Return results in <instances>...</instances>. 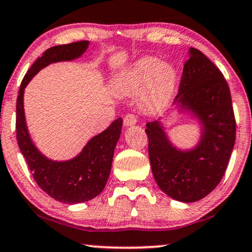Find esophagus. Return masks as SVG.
<instances>
[{
    "label": "esophagus",
    "instance_id": "esophagus-1",
    "mask_svg": "<svg viewBox=\"0 0 252 252\" xmlns=\"http://www.w3.org/2000/svg\"><path fill=\"white\" fill-rule=\"evenodd\" d=\"M137 122V117L134 114H127L124 117V125L125 126H134Z\"/></svg>",
    "mask_w": 252,
    "mask_h": 252
}]
</instances>
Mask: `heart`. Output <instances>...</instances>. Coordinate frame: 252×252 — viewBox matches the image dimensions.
Instances as JSON below:
<instances>
[{
    "instance_id": "1",
    "label": "heart",
    "mask_w": 252,
    "mask_h": 252,
    "mask_svg": "<svg viewBox=\"0 0 252 252\" xmlns=\"http://www.w3.org/2000/svg\"><path fill=\"white\" fill-rule=\"evenodd\" d=\"M177 83V70L173 64L156 57H144L130 65L116 81V89L123 93L142 92V105L155 111L170 100Z\"/></svg>"
}]
</instances>
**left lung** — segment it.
Here are the masks:
<instances>
[{
	"label": "left lung",
	"instance_id": "1",
	"mask_svg": "<svg viewBox=\"0 0 252 252\" xmlns=\"http://www.w3.org/2000/svg\"><path fill=\"white\" fill-rule=\"evenodd\" d=\"M175 101L201 120V141L183 152L167 140L158 120L147 124L149 158L153 177L170 198L182 202L201 200L220 184L234 147L236 123L224 75L201 51L189 49Z\"/></svg>",
	"mask_w": 252,
	"mask_h": 252
}]
</instances>
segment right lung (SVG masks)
I'll return each instance as SVG.
<instances>
[{
	"label": "right lung",
	"instance_id": "obj_1",
	"mask_svg": "<svg viewBox=\"0 0 252 252\" xmlns=\"http://www.w3.org/2000/svg\"><path fill=\"white\" fill-rule=\"evenodd\" d=\"M87 46L89 41H79L47 49L25 75L17 99V141L28 168L46 194L69 205L89 201L104 189L111 170L115 147L122 132L123 119H116L104 132L94 136L76 158L63 162L52 161L35 148L29 137L24 112V91L42 68L52 63L78 58Z\"/></svg>",
	"mask_w": 252,
	"mask_h": 252
}]
</instances>
